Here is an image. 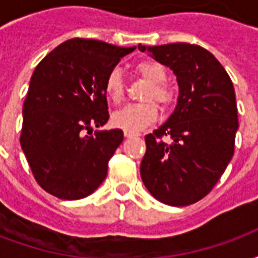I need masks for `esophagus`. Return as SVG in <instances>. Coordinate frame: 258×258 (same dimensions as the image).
<instances>
[{
    "label": "esophagus",
    "instance_id": "34e87169",
    "mask_svg": "<svg viewBox=\"0 0 258 258\" xmlns=\"http://www.w3.org/2000/svg\"><path fill=\"white\" fill-rule=\"evenodd\" d=\"M135 133H130V131H124V137L125 138H133V137H135Z\"/></svg>",
    "mask_w": 258,
    "mask_h": 258
}]
</instances>
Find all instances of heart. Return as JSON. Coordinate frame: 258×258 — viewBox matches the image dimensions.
Instances as JSON below:
<instances>
[{
    "label": "heart",
    "instance_id": "b5f03b06",
    "mask_svg": "<svg viewBox=\"0 0 258 258\" xmlns=\"http://www.w3.org/2000/svg\"><path fill=\"white\" fill-rule=\"evenodd\" d=\"M135 73L149 83L144 94V103H133L113 113L112 123L114 127L130 133H138L153 121L159 116V109L155 101L164 110L171 109L175 103L174 91L166 84L167 70L157 60H142L135 66ZM103 91L106 98L112 103H120L124 98V80L120 69L113 68L103 80ZM152 100H155L152 102Z\"/></svg>",
    "mask_w": 258,
    "mask_h": 258
}]
</instances>
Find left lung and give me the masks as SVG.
I'll list each match as a JSON object with an SVG mask.
<instances>
[{"label":"left lung","instance_id":"8db88e82","mask_svg":"<svg viewBox=\"0 0 258 258\" xmlns=\"http://www.w3.org/2000/svg\"><path fill=\"white\" fill-rule=\"evenodd\" d=\"M138 48L171 69L179 87L173 114L145 137L141 178L164 205H192L210 194L233 156L239 123L232 81L216 56L200 45Z\"/></svg>","mask_w":258,"mask_h":258}]
</instances>
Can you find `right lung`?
I'll list each match as a JSON object with an SVG mask.
<instances>
[{
	"mask_svg": "<svg viewBox=\"0 0 258 258\" xmlns=\"http://www.w3.org/2000/svg\"><path fill=\"white\" fill-rule=\"evenodd\" d=\"M135 47L72 38L37 64L23 103L20 146L34 178L63 200L91 195L107 175L123 131H95L109 120L103 80Z\"/></svg>",
	"mask_w": 258,
	"mask_h": 258,
	"instance_id": "1",
	"label": "right lung"
}]
</instances>
